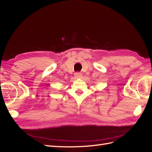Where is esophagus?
<instances>
[{
  "label": "esophagus",
  "mask_w": 152,
  "mask_h": 152,
  "mask_svg": "<svg viewBox=\"0 0 152 152\" xmlns=\"http://www.w3.org/2000/svg\"><path fill=\"white\" fill-rule=\"evenodd\" d=\"M75 77L76 78H82V74L81 73H80V72H76L75 73Z\"/></svg>",
  "instance_id": "1"
}]
</instances>
